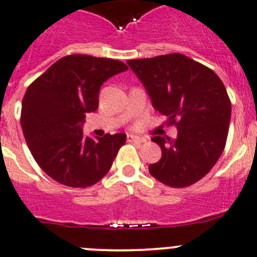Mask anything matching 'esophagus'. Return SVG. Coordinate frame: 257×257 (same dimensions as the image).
I'll use <instances>...</instances> for the list:
<instances>
[{"label":"esophagus","instance_id":"1","mask_svg":"<svg viewBox=\"0 0 257 257\" xmlns=\"http://www.w3.org/2000/svg\"><path fill=\"white\" fill-rule=\"evenodd\" d=\"M126 141L129 142V143H143V139L139 138V137L137 136H133V134H128V137H126Z\"/></svg>","mask_w":257,"mask_h":257}]
</instances>
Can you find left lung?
<instances>
[{
    "label": "left lung",
    "mask_w": 257,
    "mask_h": 257,
    "mask_svg": "<svg viewBox=\"0 0 257 257\" xmlns=\"http://www.w3.org/2000/svg\"><path fill=\"white\" fill-rule=\"evenodd\" d=\"M152 105L176 124L177 138H152L162 157L149 173L171 187L191 186L212 169L222 154L231 119V101L215 71L182 54L128 60Z\"/></svg>",
    "instance_id": "left-lung-1"
}]
</instances>
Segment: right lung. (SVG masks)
<instances>
[{
    "label": "right lung",
    "instance_id": "obj_1",
    "mask_svg": "<svg viewBox=\"0 0 257 257\" xmlns=\"http://www.w3.org/2000/svg\"><path fill=\"white\" fill-rule=\"evenodd\" d=\"M128 70L124 62L90 55L57 60L27 88L21 126L32 157L56 182L85 188L109 172L125 133L84 137L85 115L99 106L104 81Z\"/></svg>",
    "mask_w": 257,
    "mask_h": 257
}]
</instances>
